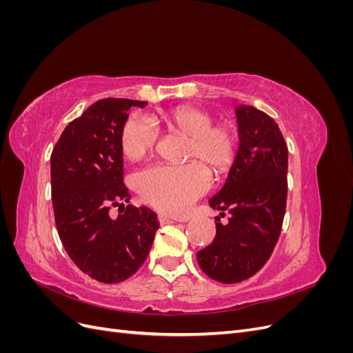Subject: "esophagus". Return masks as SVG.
<instances>
[{"instance_id": "34e87169", "label": "esophagus", "mask_w": 353, "mask_h": 353, "mask_svg": "<svg viewBox=\"0 0 353 353\" xmlns=\"http://www.w3.org/2000/svg\"><path fill=\"white\" fill-rule=\"evenodd\" d=\"M157 218H159L160 225H166V223H175V222H176V219L169 218L168 215H163V213H159Z\"/></svg>"}]
</instances>
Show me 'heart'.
I'll return each mask as SVG.
<instances>
[{
	"label": "heart",
	"mask_w": 353,
	"mask_h": 353,
	"mask_svg": "<svg viewBox=\"0 0 353 353\" xmlns=\"http://www.w3.org/2000/svg\"><path fill=\"white\" fill-rule=\"evenodd\" d=\"M166 130L185 138L184 165H156L135 176V188L141 199L168 215H183L206 193L210 175L205 163L215 174L232 163L237 152V137L225 123H215L210 113L193 105H175L159 116ZM157 131L141 114H132L123 125L121 135L122 153L130 160H140L153 150ZM200 159L201 164L198 162Z\"/></svg>",
	"instance_id": "b5f03b06"
}]
</instances>
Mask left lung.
<instances>
[{
	"instance_id": "obj_1",
	"label": "left lung",
	"mask_w": 353,
	"mask_h": 353,
	"mask_svg": "<svg viewBox=\"0 0 353 353\" xmlns=\"http://www.w3.org/2000/svg\"><path fill=\"white\" fill-rule=\"evenodd\" d=\"M236 114L239 152L225 184L209 200L210 208L228 210V223L215 218V239L197 252L201 271L225 284L250 279L270 259L287 201L288 150L279 125L253 105H239Z\"/></svg>"
}]
</instances>
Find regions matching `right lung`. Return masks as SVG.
<instances>
[{
    "label": "right lung",
    "instance_id": "right-lung-1",
    "mask_svg": "<svg viewBox=\"0 0 353 353\" xmlns=\"http://www.w3.org/2000/svg\"><path fill=\"white\" fill-rule=\"evenodd\" d=\"M145 101L103 99L61 132L51 153V199L59 237L73 263L113 284L144 263L159 228L157 215L130 203L123 184L121 135L131 108ZM123 212L116 219L110 207Z\"/></svg>",
    "mask_w": 353,
    "mask_h": 353
}]
</instances>
